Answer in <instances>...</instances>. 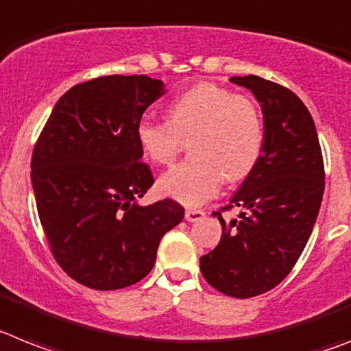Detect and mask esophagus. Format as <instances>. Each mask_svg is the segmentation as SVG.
Listing matches in <instances>:
<instances>
[{
	"mask_svg": "<svg viewBox=\"0 0 351 351\" xmlns=\"http://www.w3.org/2000/svg\"><path fill=\"white\" fill-rule=\"evenodd\" d=\"M204 217H206V213L200 211V209H186V213H184L186 221H199Z\"/></svg>",
	"mask_w": 351,
	"mask_h": 351,
	"instance_id": "obj_1",
	"label": "esophagus"
}]
</instances>
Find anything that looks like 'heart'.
<instances>
[{
  "label": "heart",
  "mask_w": 351,
  "mask_h": 351,
  "mask_svg": "<svg viewBox=\"0 0 351 351\" xmlns=\"http://www.w3.org/2000/svg\"><path fill=\"white\" fill-rule=\"evenodd\" d=\"M167 119H142L136 140L149 160L169 165L181 151L182 140L191 136L193 158L160 179L165 195L182 204H202L217 193L223 178L229 182L241 181L261 158V113L250 99L223 86H191L169 104Z\"/></svg>",
  "instance_id": "obj_1"
}]
</instances>
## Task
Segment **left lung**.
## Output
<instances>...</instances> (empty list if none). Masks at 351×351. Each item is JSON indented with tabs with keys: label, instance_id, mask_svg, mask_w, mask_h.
Returning a JSON list of instances; mask_svg holds the SVG:
<instances>
[{
	"label": "left lung",
	"instance_id": "left-lung-1",
	"mask_svg": "<svg viewBox=\"0 0 351 351\" xmlns=\"http://www.w3.org/2000/svg\"><path fill=\"white\" fill-rule=\"evenodd\" d=\"M261 106V158L238 188L227 223L218 211L221 239L200 257V271L217 291L234 298L263 295L291 271L318 218L325 190L322 147L309 110L289 88L259 76L230 77Z\"/></svg>",
	"mask_w": 351,
	"mask_h": 351
}]
</instances>
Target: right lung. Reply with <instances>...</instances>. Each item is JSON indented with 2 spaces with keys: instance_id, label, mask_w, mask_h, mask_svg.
<instances>
[{
  "instance_id": "right-lung-1",
  "label": "right lung",
  "mask_w": 351,
  "mask_h": 351,
  "mask_svg": "<svg viewBox=\"0 0 351 351\" xmlns=\"http://www.w3.org/2000/svg\"><path fill=\"white\" fill-rule=\"evenodd\" d=\"M149 76H103L69 88L55 104L32 156L38 218L69 277L112 291L142 280L165 232L184 209L165 199L142 206L152 173L136 125L165 94Z\"/></svg>"
}]
</instances>
